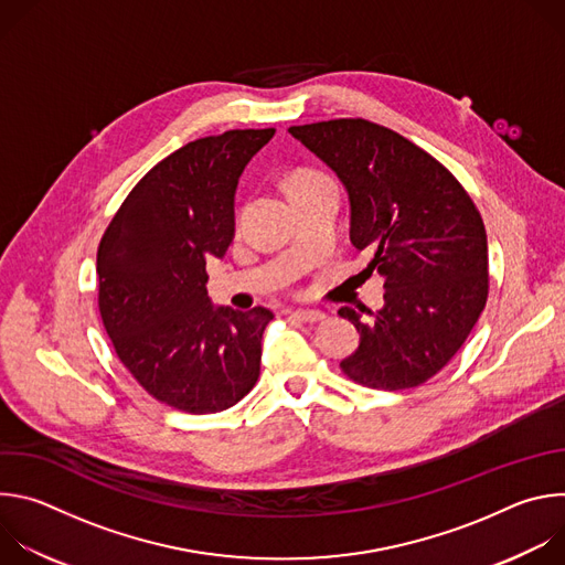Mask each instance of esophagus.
Wrapping results in <instances>:
<instances>
[{
    "instance_id": "34e87169",
    "label": "esophagus",
    "mask_w": 565,
    "mask_h": 565,
    "mask_svg": "<svg viewBox=\"0 0 565 565\" xmlns=\"http://www.w3.org/2000/svg\"><path fill=\"white\" fill-rule=\"evenodd\" d=\"M292 317L295 319H299V321H306V324H315V321H321V319H327V312H321V310H310V308H306V310H292Z\"/></svg>"
}]
</instances>
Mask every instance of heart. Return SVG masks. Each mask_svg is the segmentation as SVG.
<instances>
[{"mask_svg": "<svg viewBox=\"0 0 565 565\" xmlns=\"http://www.w3.org/2000/svg\"><path fill=\"white\" fill-rule=\"evenodd\" d=\"M319 179H324V177L315 174V172H301V174H297L295 181H292V192L299 190V188H303V185H308V183H315V181H319Z\"/></svg>", "mask_w": 565, "mask_h": 565, "instance_id": "obj_1", "label": "heart"}]
</instances>
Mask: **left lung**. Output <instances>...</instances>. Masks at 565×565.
Here are the masks:
<instances>
[{
	"instance_id": "left-lung-1",
	"label": "left lung",
	"mask_w": 565,
	"mask_h": 565,
	"mask_svg": "<svg viewBox=\"0 0 565 565\" xmlns=\"http://www.w3.org/2000/svg\"><path fill=\"white\" fill-rule=\"evenodd\" d=\"M338 174L351 203V244L384 277V306L340 362L369 388L399 391L434 377L465 344L488 301V234L480 212L438 160L382 125L338 118L288 129ZM364 312V310H362Z\"/></svg>"
}]
</instances>
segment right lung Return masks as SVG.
Wrapping results in <instances>:
<instances>
[{"mask_svg":"<svg viewBox=\"0 0 565 565\" xmlns=\"http://www.w3.org/2000/svg\"><path fill=\"white\" fill-rule=\"evenodd\" d=\"M275 129H230L188 142L129 192L98 248V308L116 355L158 402L216 414L259 377L275 317L214 308L205 262L234 236V192Z\"/></svg>","mask_w":565,"mask_h":565,"instance_id":"right-lung-1","label":"right lung"}]
</instances>
